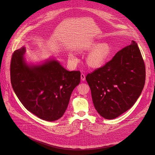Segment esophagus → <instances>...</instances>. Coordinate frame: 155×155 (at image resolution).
Listing matches in <instances>:
<instances>
[{"label":"esophagus","instance_id":"34e87169","mask_svg":"<svg viewBox=\"0 0 155 155\" xmlns=\"http://www.w3.org/2000/svg\"><path fill=\"white\" fill-rule=\"evenodd\" d=\"M81 80H82V81H84L85 80V75L84 74V73H81Z\"/></svg>","mask_w":155,"mask_h":155}]
</instances>
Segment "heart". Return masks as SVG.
I'll return each mask as SVG.
<instances>
[{
    "label": "heart",
    "instance_id": "b5f03b06",
    "mask_svg": "<svg viewBox=\"0 0 155 155\" xmlns=\"http://www.w3.org/2000/svg\"><path fill=\"white\" fill-rule=\"evenodd\" d=\"M84 50H91L86 57V62L88 67L93 68H99L106 63L111 54V48L107 43L99 44L97 42H92L83 47ZM69 60L75 62L77 60L75 54L70 53Z\"/></svg>",
    "mask_w": 155,
    "mask_h": 155
}]
</instances>
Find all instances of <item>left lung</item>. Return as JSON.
<instances>
[{"label": "left lung", "instance_id": "obj_1", "mask_svg": "<svg viewBox=\"0 0 155 155\" xmlns=\"http://www.w3.org/2000/svg\"><path fill=\"white\" fill-rule=\"evenodd\" d=\"M146 70L137 43L132 41L104 66L86 77L94 107L105 119L117 117L130 108L141 95Z\"/></svg>", "mask_w": 155, "mask_h": 155}]
</instances>
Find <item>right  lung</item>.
<instances>
[{"instance_id":"1","label":"right lung","mask_w":155,"mask_h":155,"mask_svg":"<svg viewBox=\"0 0 155 155\" xmlns=\"http://www.w3.org/2000/svg\"><path fill=\"white\" fill-rule=\"evenodd\" d=\"M25 53L22 47L12 54L10 68L13 90L33 114L47 121L58 120L67 110L73 89L80 84V72L69 71L55 60L29 65Z\"/></svg>"}]
</instances>
